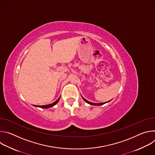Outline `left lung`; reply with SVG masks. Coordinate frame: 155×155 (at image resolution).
Returning a JSON list of instances; mask_svg holds the SVG:
<instances>
[{"instance_id":"obj_1","label":"left lung","mask_w":155,"mask_h":155,"mask_svg":"<svg viewBox=\"0 0 155 155\" xmlns=\"http://www.w3.org/2000/svg\"><path fill=\"white\" fill-rule=\"evenodd\" d=\"M81 97H82V98H83V99L86 102V103H87V104H90V105H103V104H105V103H107V102H108L109 101H108V102H102V103H99V104H96V103H93V102H90V101H87L86 99H85L82 96H81Z\"/></svg>"}]
</instances>
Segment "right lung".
<instances>
[{"label":"right lung","instance_id":"right-lung-1","mask_svg":"<svg viewBox=\"0 0 155 155\" xmlns=\"http://www.w3.org/2000/svg\"><path fill=\"white\" fill-rule=\"evenodd\" d=\"M61 97V96H60ZM60 97L58 99V100H56L54 102L51 104H48V105H34L35 107H40V108H50L51 107H53L54 105H55L58 102V101H59V99H60Z\"/></svg>","mask_w":155,"mask_h":155}]
</instances>
